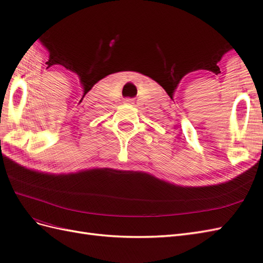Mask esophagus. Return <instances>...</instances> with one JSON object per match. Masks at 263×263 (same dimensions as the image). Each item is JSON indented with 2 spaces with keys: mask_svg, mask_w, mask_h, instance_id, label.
<instances>
[{
  "mask_svg": "<svg viewBox=\"0 0 263 263\" xmlns=\"http://www.w3.org/2000/svg\"><path fill=\"white\" fill-rule=\"evenodd\" d=\"M132 101H133L132 99H126V100H125V102H132Z\"/></svg>",
  "mask_w": 263,
  "mask_h": 263,
  "instance_id": "1",
  "label": "esophagus"
}]
</instances>
